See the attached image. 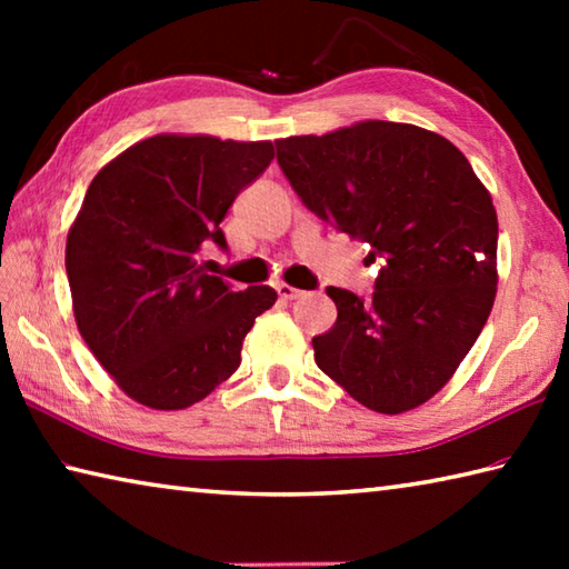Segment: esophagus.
Masks as SVG:
<instances>
[{
  "mask_svg": "<svg viewBox=\"0 0 569 569\" xmlns=\"http://www.w3.org/2000/svg\"><path fill=\"white\" fill-rule=\"evenodd\" d=\"M278 296H281V301H296V298H303L306 293L298 291V288H293V286L281 283L278 286Z\"/></svg>",
  "mask_w": 569,
  "mask_h": 569,
  "instance_id": "esophagus-1",
  "label": "esophagus"
}]
</instances>
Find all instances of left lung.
I'll use <instances>...</instances> for the list:
<instances>
[{
    "label": "left lung",
    "mask_w": 569,
    "mask_h": 569,
    "mask_svg": "<svg viewBox=\"0 0 569 569\" xmlns=\"http://www.w3.org/2000/svg\"><path fill=\"white\" fill-rule=\"evenodd\" d=\"M298 198L379 261L371 301L326 288L319 369L366 409L403 413L455 377L497 296V210L461 150L407 122L363 120L276 140Z\"/></svg>",
    "instance_id": "1"
}]
</instances>
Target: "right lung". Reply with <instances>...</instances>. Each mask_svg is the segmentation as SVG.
<instances>
[{"instance_id": "add662e5", "label": "right lung", "mask_w": 569, "mask_h": 569, "mask_svg": "<svg viewBox=\"0 0 569 569\" xmlns=\"http://www.w3.org/2000/svg\"><path fill=\"white\" fill-rule=\"evenodd\" d=\"M273 142L152 134L92 178L67 233L64 266L77 329L112 381L142 407L188 409L238 369L276 291H233L200 253Z\"/></svg>"}]
</instances>
